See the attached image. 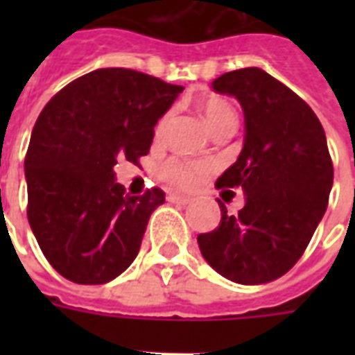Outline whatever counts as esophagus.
<instances>
[{"label": "esophagus", "instance_id": "esophagus-1", "mask_svg": "<svg viewBox=\"0 0 355 355\" xmlns=\"http://www.w3.org/2000/svg\"><path fill=\"white\" fill-rule=\"evenodd\" d=\"M167 200H169V202H177V205H188L189 200H191V197L180 193H169L167 195Z\"/></svg>", "mask_w": 355, "mask_h": 355}]
</instances>
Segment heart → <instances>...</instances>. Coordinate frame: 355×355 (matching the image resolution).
<instances>
[{"label":"heart","mask_w":355,"mask_h":355,"mask_svg":"<svg viewBox=\"0 0 355 355\" xmlns=\"http://www.w3.org/2000/svg\"><path fill=\"white\" fill-rule=\"evenodd\" d=\"M200 112L205 116L206 123L210 125L211 130H216L225 123L236 121V110L227 99L223 97H210L208 101L200 105ZM171 119V112L164 114L155 127V138L160 139L166 132L167 125ZM210 169V164L206 162H193L188 158H178V156H171L167 158L160 166V177L162 180H166L171 186H178V188H189L199 180L200 175H205Z\"/></svg>","instance_id":"heart-1"}]
</instances>
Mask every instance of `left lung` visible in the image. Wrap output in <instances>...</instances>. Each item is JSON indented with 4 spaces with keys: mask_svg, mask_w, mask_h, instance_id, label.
<instances>
[{
    "mask_svg": "<svg viewBox=\"0 0 355 355\" xmlns=\"http://www.w3.org/2000/svg\"><path fill=\"white\" fill-rule=\"evenodd\" d=\"M211 88L245 112V145L217 188H241L247 202L197 241L228 280L254 286L286 275L308 247L328 206L334 164L324 128L308 103L259 68L217 77Z\"/></svg>",
    "mask_w": 355,
    "mask_h": 355,
    "instance_id": "left-lung-1",
    "label": "left lung"
}]
</instances>
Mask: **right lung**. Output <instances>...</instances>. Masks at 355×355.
I'll return each instance as SVG.
<instances>
[{
	"label": "right lung",
	"mask_w": 355,
	"mask_h": 355,
	"mask_svg": "<svg viewBox=\"0 0 355 355\" xmlns=\"http://www.w3.org/2000/svg\"><path fill=\"white\" fill-rule=\"evenodd\" d=\"M182 90L136 69L103 68L64 86L36 119L25 155L27 219L47 261L69 282L107 284L138 256L166 193L127 195L114 166L121 158L138 166Z\"/></svg>",
	"instance_id": "right-lung-1"
}]
</instances>
